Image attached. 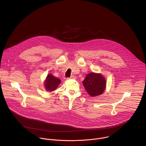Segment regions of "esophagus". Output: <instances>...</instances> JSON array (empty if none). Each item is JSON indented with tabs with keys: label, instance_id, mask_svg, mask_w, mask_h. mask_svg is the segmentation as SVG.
I'll use <instances>...</instances> for the list:
<instances>
[{
	"label": "esophagus",
	"instance_id": "34e87169",
	"mask_svg": "<svg viewBox=\"0 0 146 146\" xmlns=\"http://www.w3.org/2000/svg\"><path fill=\"white\" fill-rule=\"evenodd\" d=\"M68 79H76V76H72L70 78H68Z\"/></svg>",
	"mask_w": 146,
	"mask_h": 146
}]
</instances>
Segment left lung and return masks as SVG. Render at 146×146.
Listing matches in <instances>:
<instances>
[{
	"label": "left lung",
	"mask_w": 146,
	"mask_h": 146,
	"mask_svg": "<svg viewBox=\"0 0 146 146\" xmlns=\"http://www.w3.org/2000/svg\"><path fill=\"white\" fill-rule=\"evenodd\" d=\"M83 84L88 93L92 97H95L104 92L106 81L102 74L92 72L86 75Z\"/></svg>",
	"instance_id": "1"
}]
</instances>
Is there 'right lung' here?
<instances>
[{
    "label": "right lung",
    "mask_w": 146,
    "mask_h": 146,
    "mask_svg": "<svg viewBox=\"0 0 146 146\" xmlns=\"http://www.w3.org/2000/svg\"><path fill=\"white\" fill-rule=\"evenodd\" d=\"M61 82L60 79L54 76L51 74H49L44 81V87L47 91L52 92L57 89Z\"/></svg>",
    "instance_id": "right-lung-1"
}]
</instances>
